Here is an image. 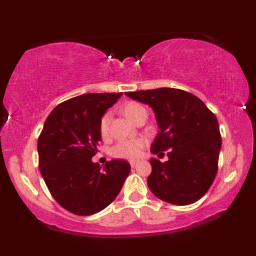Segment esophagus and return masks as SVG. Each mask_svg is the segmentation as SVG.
I'll return each mask as SVG.
<instances>
[{
    "label": "esophagus",
    "mask_w": 256,
    "mask_h": 256,
    "mask_svg": "<svg viewBox=\"0 0 256 256\" xmlns=\"http://www.w3.org/2000/svg\"><path fill=\"white\" fill-rule=\"evenodd\" d=\"M130 166H132V168H136V166H138V162H134V160H132V162H130Z\"/></svg>",
    "instance_id": "esophagus-1"
}]
</instances>
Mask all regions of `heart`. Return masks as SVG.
Wrapping results in <instances>:
<instances>
[{"instance_id": "heart-1", "label": "heart", "mask_w": 256, "mask_h": 256, "mask_svg": "<svg viewBox=\"0 0 256 256\" xmlns=\"http://www.w3.org/2000/svg\"><path fill=\"white\" fill-rule=\"evenodd\" d=\"M121 110L127 116L129 120L135 122L138 118L142 113H144L146 108L141 104L129 101L121 107ZM110 114L104 113L100 118L99 122V132L101 138H106L110 132ZM146 146V141L144 138H134V140H122L118 141L110 150V154L116 158H124L129 160H136L142 156L143 150Z\"/></svg>"}]
</instances>
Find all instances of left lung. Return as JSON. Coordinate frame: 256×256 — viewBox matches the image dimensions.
<instances>
[{
	"instance_id": "8db88e82",
	"label": "left lung",
	"mask_w": 256,
	"mask_h": 256,
	"mask_svg": "<svg viewBox=\"0 0 256 256\" xmlns=\"http://www.w3.org/2000/svg\"><path fill=\"white\" fill-rule=\"evenodd\" d=\"M126 96L149 104L155 112L160 132L152 152L170 150L168 162L152 158L148 186L160 200L188 205L199 200L218 171L222 135L216 115L202 101L178 88L127 92Z\"/></svg>"
}]
</instances>
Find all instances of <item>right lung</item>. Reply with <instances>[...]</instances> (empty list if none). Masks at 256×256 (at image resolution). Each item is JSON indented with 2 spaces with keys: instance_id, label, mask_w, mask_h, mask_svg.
Listing matches in <instances>:
<instances>
[{
  "instance_id": "add662e5",
  "label": "right lung",
  "mask_w": 256,
  "mask_h": 256,
  "mask_svg": "<svg viewBox=\"0 0 256 256\" xmlns=\"http://www.w3.org/2000/svg\"><path fill=\"white\" fill-rule=\"evenodd\" d=\"M120 93H87L59 104L38 138V166L45 184L62 208L90 216L107 208L130 172L124 160L93 163L101 135L100 118Z\"/></svg>"
}]
</instances>
